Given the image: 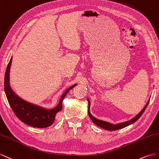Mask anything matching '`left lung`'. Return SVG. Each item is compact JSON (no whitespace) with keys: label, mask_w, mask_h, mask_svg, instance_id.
I'll return each instance as SVG.
<instances>
[{"label":"left lung","mask_w":159,"mask_h":159,"mask_svg":"<svg viewBox=\"0 0 159 159\" xmlns=\"http://www.w3.org/2000/svg\"><path fill=\"white\" fill-rule=\"evenodd\" d=\"M88 102H89V107H88V113H89V115L90 118V119L92 120V121L94 122V123L97 125L98 126H100V127H101L104 129H106L108 130H119L122 128H125L126 126H127L131 124L134 123V122L137 121L139 118L141 116V115H143V113L144 112V111L146 109L147 107L148 106V103H149V100L148 101L147 103L146 104V105L144 106V107L143 108V110L140 111L137 115H136L134 118H133L132 119L129 120V121H126V122H122V123H119V124H116V125H113L112 123H110V122H108L106 121H104V120H98L96 118L94 117L91 114H90V101L89 99L88 98Z\"/></svg>","instance_id":"obj_1"}]
</instances>
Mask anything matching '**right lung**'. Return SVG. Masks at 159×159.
I'll use <instances>...</instances> for the list:
<instances>
[{
	"label": "right lung",
	"mask_w": 159,
	"mask_h": 159,
	"mask_svg": "<svg viewBox=\"0 0 159 159\" xmlns=\"http://www.w3.org/2000/svg\"><path fill=\"white\" fill-rule=\"evenodd\" d=\"M12 59V57H11L8 62L4 76V91L9 105L12 108L13 112L22 122L33 127L47 128L51 126L55 119L57 113L62 110L63 99L66 97L67 93L77 85V84H75L65 90V92L62 94L57 106L52 109H47L34 105L19 97L11 87L9 83L10 82L9 76H10Z\"/></svg>",
	"instance_id": "obj_1"
}]
</instances>
